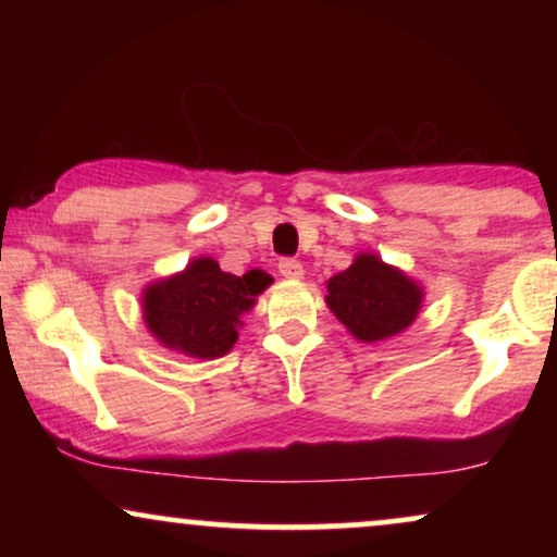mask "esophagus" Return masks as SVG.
<instances>
[{
  "label": "esophagus",
  "mask_w": 557,
  "mask_h": 557,
  "mask_svg": "<svg viewBox=\"0 0 557 557\" xmlns=\"http://www.w3.org/2000/svg\"><path fill=\"white\" fill-rule=\"evenodd\" d=\"M278 273L284 278H301L304 276V265L296 261V258H281Z\"/></svg>",
  "instance_id": "1"
}]
</instances>
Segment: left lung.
<instances>
[{
	"instance_id": "left-lung-1",
	"label": "left lung",
	"mask_w": 557,
	"mask_h": 557,
	"mask_svg": "<svg viewBox=\"0 0 557 557\" xmlns=\"http://www.w3.org/2000/svg\"><path fill=\"white\" fill-rule=\"evenodd\" d=\"M326 307L362 342L387 339L406 330L421 309V288L377 256H357L326 284Z\"/></svg>"
}]
</instances>
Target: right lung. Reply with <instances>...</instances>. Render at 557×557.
<instances>
[{"label":"right lung","mask_w":557,"mask_h":557,"mask_svg":"<svg viewBox=\"0 0 557 557\" xmlns=\"http://www.w3.org/2000/svg\"><path fill=\"white\" fill-rule=\"evenodd\" d=\"M269 286V276L220 271L212 258H197L177 276L151 284L144 294V319L159 342L180 352L212 360L238 339L240 314Z\"/></svg>","instance_id":"add662e5"}]
</instances>
